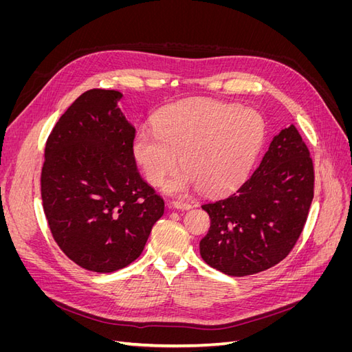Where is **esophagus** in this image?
I'll use <instances>...</instances> for the list:
<instances>
[{
  "label": "esophagus",
  "mask_w": 352,
  "mask_h": 352,
  "mask_svg": "<svg viewBox=\"0 0 352 352\" xmlns=\"http://www.w3.org/2000/svg\"><path fill=\"white\" fill-rule=\"evenodd\" d=\"M168 206L173 207V208H179V210H189V208H192V206H190L189 202H184V201H172Z\"/></svg>",
  "instance_id": "obj_1"
}]
</instances>
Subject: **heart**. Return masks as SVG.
Wrapping results in <instances>:
<instances>
[{"instance_id": "obj_1", "label": "heart", "mask_w": 352, "mask_h": 352, "mask_svg": "<svg viewBox=\"0 0 352 352\" xmlns=\"http://www.w3.org/2000/svg\"><path fill=\"white\" fill-rule=\"evenodd\" d=\"M265 136L263 117L238 105L201 101L179 104L158 116L155 129L144 127L133 140V155L148 182L184 195L202 186L226 192L247 177Z\"/></svg>"}]
</instances>
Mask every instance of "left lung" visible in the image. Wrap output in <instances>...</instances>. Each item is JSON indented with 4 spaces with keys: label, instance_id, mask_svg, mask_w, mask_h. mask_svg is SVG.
Listing matches in <instances>:
<instances>
[{
    "label": "left lung",
    "instance_id": "8db88e82",
    "mask_svg": "<svg viewBox=\"0 0 352 352\" xmlns=\"http://www.w3.org/2000/svg\"><path fill=\"white\" fill-rule=\"evenodd\" d=\"M313 197V160L291 124L273 138L247 180L233 192L201 206L211 219L199 242L202 260L238 278L273 267L295 247Z\"/></svg>",
    "mask_w": 352,
    "mask_h": 352
}]
</instances>
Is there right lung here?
I'll return each instance as SVG.
<instances>
[{
	"instance_id": "right-lung-1",
	"label": "right lung",
	"mask_w": 352,
	"mask_h": 352,
	"mask_svg": "<svg viewBox=\"0 0 352 352\" xmlns=\"http://www.w3.org/2000/svg\"><path fill=\"white\" fill-rule=\"evenodd\" d=\"M123 95L83 92L45 145L41 195L52 238L82 269L120 270L144 251L164 201L141 177L135 127L117 109Z\"/></svg>"
}]
</instances>
